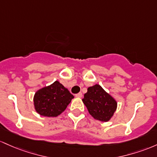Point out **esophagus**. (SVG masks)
Here are the masks:
<instances>
[{"label": "esophagus", "mask_w": 157, "mask_h": 157, "mask_svg": "<svg viewBox=\"0 0 157 157\" xmlns=\"http://www.w3.org/2000/svg\"><path fill=\"white\" fill-rule=\"evenodd\" d=\"M75 97H77V98H82V93H77V94H75Z\"/></svg>", "instance_id": "obj_1"}]
</instances>
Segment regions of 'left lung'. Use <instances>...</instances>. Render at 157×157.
I'll list each match as a JSON object with an SVG mask.
<instances>
[{"instance_id": "8db88e82", "label": "left lung", "mask_w": 157, "mask_h": 157, "mask_svg": "<svg viewBox=\"0 0 157 157\" xmlns=\"http://www.w3.org/2000/svg\"><path fill=\"white\" fill-rule=\"evenodd\" d=\"M82 101L89 113L95 119L101 121L110 120L117 108V102L115 98L99 84L88 87Z\"/></svg>"}]
</instances>
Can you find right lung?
<instances>
[{"mask_svg": "<svg viewBox=\"0 0 157 157\" xmlns=\"http://www.w3.org/2000/svg\"><path fill=\"white\" fill-rule=\"evenodd\" d=\"M74 98L73 95L59 82L39 89L35 93L34 106L43 117H56L64 112Z\"/></svg>", "mask_w": 157, "mask_h": 157, "instance_id": "1", "label": "right lung"}]
</instances>
